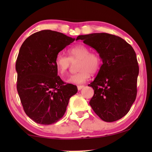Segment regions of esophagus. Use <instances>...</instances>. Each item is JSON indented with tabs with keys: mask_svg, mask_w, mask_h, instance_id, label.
<instances>
[{
	"mask_svg": "<svg viewBox=\"0 0 152 152\" xmlns=\"http://www.w3.org/2000/svg\"><path fill=\"white\" fill-rule=\"evenodd\" d=\"M84 87V86H83V85H80V86H77V88H78V91H80V90L82 89V88H83Z\"/></svg>",
	"mask_w": 152,
	"mask_h": 152,
	"instance_id": "obj_1",
	"label": "esophagus"
}]
</instances>
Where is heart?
<instances>
[{"label": "heart", "mask_w": 152, "mask_h": 152, "mask_svg": "<svg viewBox=\"0 0 152 152\" xmlns=\"http://www.w3.org/2000/svg\"><path fill=\"white\" fill-rule=\"evenodd\" d=\"M69 57L59 53L55 59V64L59 74L61 76L68 72L72 63L78 62L79 72L70 76L68 82L76 84H83L88 80L91 74H95L100 70L102 61L100 56L95 52H91L88 48L84 45H77L68 51Z\"/></svg>", "instance_id": "heart-1"}]
</instances>
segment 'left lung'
I'll return each mask as SVG.
<instances>
[{"label": "left lung", "mask_w": 152, "mask_h": 152, "mask_svg": "<svg viewBox=\"0 0 152 152\" xmlns=\"http://www.w3.org/2000/svg\"><path fill=\"white\" fill-rule=\"evenodd\" d=\"M85 44L96 50L102 64L93 82L89 104L106 122L121 119L129 111L137 96L139 66L132 45L118 36L106 33L79 35Z\"/></svg>", "instance_id": "left-lung-1"}]
</instances>
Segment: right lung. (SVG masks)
Masks as SVG:
<instances>
[{
  "mask_svg": "<svg viewBox=\"0 0 152 152\" xmlns=\"http://www.w3.org/2000/svg\"><path fill=\"white\" fill-rule=\"evenodd\" d=\"M75 40L51 30L36 32L27 37L17 59V89L25 113L35 123L50 125L66 113L76 86L66 84L58 76L55 59Z\"/></svg>",
  "mask_w": 152,
  "mask_h": 152,
  "instance_id": "add662e5",
  "label": "right lung"
}]
</instances>
